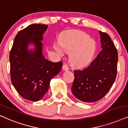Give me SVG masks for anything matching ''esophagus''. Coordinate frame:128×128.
I'll return each instance as SVG.
<instances>
[{
    "instance_id": "1",
    "label": "esophagus",
    "mask_w": 128,
    "mask_h": 128,
    "mask_svg": "<svg viewBox=\"0 0 128 128\" xmlns=\"http://www.w3.org/2000/svg\"><path fill=\"white\" fill-rule=\"evenodd\" d=\"M62 70L64 71H68L69 70V68L68 67L67 65H66V64H64V65L62 66Z\"/></svg>"
}]
</instances>
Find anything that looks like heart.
Segmentation results:
<instances>
[{"label": "heart", "mask_w": 128, "mask_h": 128, "mask_svg": "<svg viewBox=\"0 0 128 128\" xmlns=\"http://www.w3.org/2000/svg\"><path fill=\"white\" fill-rule=\"evenodd\" d=\"M63 50L70 53V61L73 66L84 67L92 60L96 50V42L90 38L89 36L82 32L74 31L66 33L60 42ZM55 49L60 56L64 52L60 47L56 46Z\"/></svg>", "instance_id": "b5f03b06"}]
</instances>
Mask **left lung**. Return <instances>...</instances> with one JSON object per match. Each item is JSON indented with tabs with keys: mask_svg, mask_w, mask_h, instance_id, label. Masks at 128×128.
Returning <instances> with one entry per match:
<instances>
[{
	"mask_svg": "<svg viewBox=\"0 0 128 128\" xmlns=\"http://www.w3.org/2000/svg\"><path fill=\"white\" fill-rule=\"evenodd\" d=\"M102 50L96 58L83 70L74 71L71 91L85 102H94L103 98L115 82L118 52L108 34L100 31Z\"/></svg>",
	"mask_w": 128,
	"mask_h": 128,
	"instance_id": "left-lung-1",
	"label": "left lung"
}]
</instances>
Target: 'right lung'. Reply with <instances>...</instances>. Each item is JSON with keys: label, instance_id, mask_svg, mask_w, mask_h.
<instances>
[{"label": "right lung", "instance_id": "1", "mask_svg": "<svg viewBox=\"0 0 128 128\" xmlns=\"http://www.w3.org/2000/svg\"><path fill=\"white\" fill-rule=\"evenodd\" d=\"M48 25L33 24L18 32L10 52L12 84L20 95L32 101L40 100L51 80L60 72L62 62H52L42 54L43 34ZM35 48L30 49V45Z\"/></svg>", "mask_w": 128, "mask_h": 128}]
</instances>
